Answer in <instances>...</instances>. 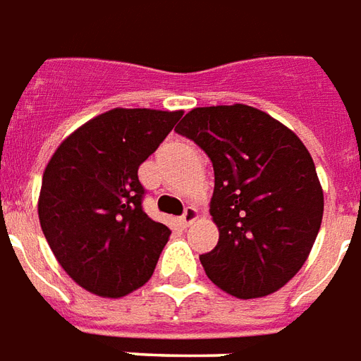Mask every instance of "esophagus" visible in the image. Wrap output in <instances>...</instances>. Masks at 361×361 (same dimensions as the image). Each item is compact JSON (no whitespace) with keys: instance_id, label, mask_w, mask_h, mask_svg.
<instances>
[{"instance_id":"esophagus-1","label":"esophagus","mask_w":361,"mask_h":361,"mask_svg":"<svg viewBox=\"0 0 361 361\" xmlns=\"http://www.w3.org/2000/svg\"><path fill=\"white\" fill-rule=\"evenodd\" d=\"M197 218H199V210H197L195 207H188L185 208V212L181 214L180 224L183 226V228H189V226H191V224H193Z\"/></svg>"}]
</instances>
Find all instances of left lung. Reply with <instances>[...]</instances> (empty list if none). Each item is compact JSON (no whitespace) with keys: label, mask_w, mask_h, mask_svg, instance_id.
<instances>
[{"label":"left lung","mask_w":361,"mask_h":361,"mask_svg":"<svg viewBox=\"0 0 361 361\" xmlns=\"http://www.w3.org/2000/svg\"><path fill=\"white\" fill-rule=\"evenodd\" d=\"M214 168L210 216L220 239L201 264L237 298L271 295L302 268L323 218L314 160L295 132L248 105L199 106L180 126Z\"/></svg>","instance_id":"obj_1"}]
</instances>
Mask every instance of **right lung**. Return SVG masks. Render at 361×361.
Masks as SVG:
<instances>
[{"instance_id": "obj_1", "label": "right lung", "mask_w": 361, "mask_h": 361, "mask_svg": "<svg viewBox=\"0 0 361 361\" xmlns=\"http://www.w3.org/2000/svg\"><path fill=\"white\" fill-rule=\"evenodd\" d=\"M181 114L106 111L72 132L45 166L42 231L63 269L93 295L120 298L153 276L172 231L145 214L137 170Z\"/></svg>"}]
</instances>
